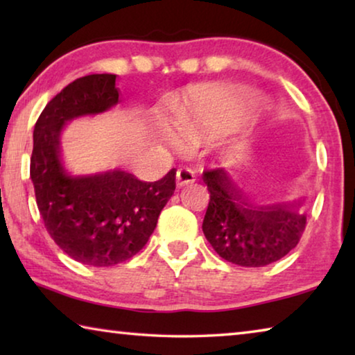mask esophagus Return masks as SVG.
Instances as JSON below:
<instances>
[{
	"instance_id": "esophagus-1",
	"label": "esophagus",
	"mask_w": 355,
	"mask_h": 355,
	"mask_svg": "<svg viewBox=\"0 0 355 355\" xmlns=\"http://www.w3.org/2000/svg\"><path fill=\"white\" fill-rule=\"evenodd\" d=\"M196 182V173L189 167H182L177 172V184L178 186H186Z\"/></svg>"
}]
</instances>
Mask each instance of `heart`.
Masks as SVG:
<instances>
[{
    "mask_svg": "<svg viewBox=\"0 0 355 355\" xmlns=\"http://www.w3.org/2000/svg\"><path fill=\"white\" fill-rule=\"evenodd\" d=\"M214 101L207 94H196L191 105L178 119V135L188 142H199L207 135V125L216 114ZM169 141L178 144V137L169 133Z\"/></svg>",
    "mask_w": 355,
    "mask_h": 355,
    "instance_id": "1",
    "label": "heart"
}]
</instances>
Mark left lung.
Returning <instances> with one entry per match:
<instances>
[{
    "mask_svg": "<svg viewBox=\"0 0 355 355\" xmlns=\"http://www.w3.org/2000/svg\"><path fill=\"white\" fill-rule=\"evenodd\" d=\"M209 202L202 230L216 254L245 268H260L296 248L307 224L304 200L254 208L224 169L203 172Z\"/></svg>",
    "mask_w": 355,
    "mask_h": 355,
    "instance_id": "left-lung-1",
    "label": "left lung"
}]
</instances>
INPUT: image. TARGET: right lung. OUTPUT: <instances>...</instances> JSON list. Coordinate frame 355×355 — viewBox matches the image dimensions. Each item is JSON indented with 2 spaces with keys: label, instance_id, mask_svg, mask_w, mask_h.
<instances>
[{
  "label": "right lung",
  "instance_id": "1",
  "mask_svg": "<svg viewBox=\"0 0 355 355\" xmlns=\"http://www.w3.org/2000/svg\"><path fill=\"white\" fill-rule=\"evenodd\" d=\"M120 100L116 75L78 78L42 111L34 127L31 180L46 232L70 258L106 268L147 244L175 191V169L158 182L110 171L71 177L59 159V135L70 119L107 111Z\"/></svg>",
  "mask_w": 355,
  "mask_h": 355
}]
</instances>
